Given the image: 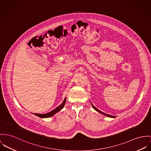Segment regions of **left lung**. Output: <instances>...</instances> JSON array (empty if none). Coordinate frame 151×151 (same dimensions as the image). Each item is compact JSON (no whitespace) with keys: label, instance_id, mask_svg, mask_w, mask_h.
<instances>
[{"label":"left lung","instance_id":"obj_1","mask_svg":"<svg viewBox=\"0 0 151 151\" xmlns=\"http://www.w3.org/2000/svg\"><path fill=\"white\" fill-rule=\"evenodd\" d=\"M91 105H92V106H93V109H95L96 111H97L98 112H99V113H101L102 114H104V115L105 116H108V117H110V118H115L116 116H111V115H109V114H105L104 113H103L102 111H100L99 110H98L97 108H96L92 104H91Z\"/></svg>","mask_w":151,"mask_h":151}]
</instances>
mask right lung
I'll list each match as a JSON object with an SVG mask.
<instances>
[{"instance_id":"add662e5","label":"right lung","mask_w":151,"mask_h":151,"mask_svg":"<svg viewBox=\"0 0 151 151\" xmlns=\"http://www.w3.org/2000/svg\"><path fill=\"white\" fill-rule=\"evenodd\" d=\"M66 98H65L63 102L60 104V106H58V107H57L55 109L53 110L52 111L46 113V114H37V113H33L35 115L37 116H39L40 118H49L50 116H53L55 114H56L57 113H58V111H60L61 110H62L63 109V107H64V105L65 104V102H66Z\"/></svg>"}]
</instances>
